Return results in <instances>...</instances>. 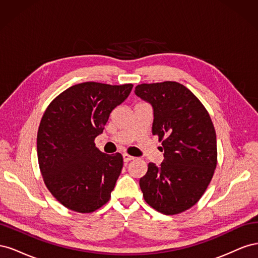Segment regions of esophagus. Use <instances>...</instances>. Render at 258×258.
<instances>
[{
  "mask_svg": "<svg viewBox=\"0 0 258 258\" xmlns=\"http://www.w3.org/2000/svg\"><path fill=\"white\" fill-rule=\"evenodd\" d=\"M122 157H123V161H124V162H128V161H131V160L135 159L134 156H130V155L127 154V153L122 154Z\"/></svg>",
  "mask_w": 258,
  "mask_h": 258,
  "instance_id": "esophagus-1",
  "label": "esophagus"
}]
</instances>
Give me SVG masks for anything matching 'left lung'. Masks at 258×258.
Segmentation results:
<instances>
[{
  "label": "left lung",
  "mask_w": 258,
  "mask_h": 258,
  "mask_svg": "<svg viewBox=\"0 0 258 258\" xmlns=\"http://www.w3.org/2000/svg\"><path fill=\"white\" fill-rule=\"evenodd\" d=\"M136 95L154 108L153 135L163 151L159 167L148 163L140 178L144 200L158 212L174 215L199 201L217 163L216 135L199 99L176 82L141 84Z\"/></svg>",
  "instance_id": "obj_1"
}]
</instances>
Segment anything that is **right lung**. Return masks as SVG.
<instances>
[{
    "label": "right lung",
    "mask_w": 258,
    "mask_h": 258,
    "mask_svg": "<svg viewBox=\"0 0 258 258\" xmlns=\"http://www.w3.org/2000/svg\"><path fill=\"white\" fill-rule=\"evenodd\" d=\"M132 87L81 83L61 92L46 108L37 131L38 166L46 187L62 206L91 213L110 200L122 156L102 153L95 139Z\"/></svg>",
    "instance_id": "right-lung-1"
}]
</instances>
